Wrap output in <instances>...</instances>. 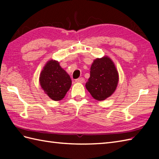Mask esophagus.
<instances>
[{
  "label": "esophagus",
  "mask_w": 159,
  "mask_h": 159,
  "mask_svg": "<svg viewBox=\"0 0 159 159\" xmlns=\"http://www.w3.org/2000/svg\"><path fill=\"white\" fill-rule=\"evenodd\" d=\"M75 82H76V83H84L85 82V79H84V78H79V79H76V80H75Z\"/></svg>",
  "instance_id": "obj_1"
}]
</instances>
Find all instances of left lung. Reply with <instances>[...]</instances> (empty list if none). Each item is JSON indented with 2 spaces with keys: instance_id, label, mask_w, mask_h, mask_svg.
I'll use <instances>...</instances> for the list:
<instances>
[{
  "instance_id": "obj_1",
  "label": "left lung",
  "mask_w": 159,
  "mask_h": 159,
  "mask_svg": "<svg viewBox=\"0 0 159 159\" xmlns=\"http://www.w3.org/2000/svg\"><path fill=\"white\" fill-rule=\"evenodd\" d=\"M118 79L114 63L109 57H104L93 61L85 87L93 98L104 100L115 92Z\"/></svg>"
}]
</instances>
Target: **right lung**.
Wrapping results in <instances>:
<instances>
[{"instance_id":"1","label":"right lung","mask_w":159,"mask_h":159,"mask_svg":"<svg viewBox=\"0 0 159 159\" xmlns=\"http://www.w3.org/2000/svg\"><path fill=\"white\" fill-rule=\"evenodd\" d=\"M39 82L45 93L53 100H60L66 96L72 84L70 76L58 61L51 60L40 74Z\"/></svg>"}]
</instances>
